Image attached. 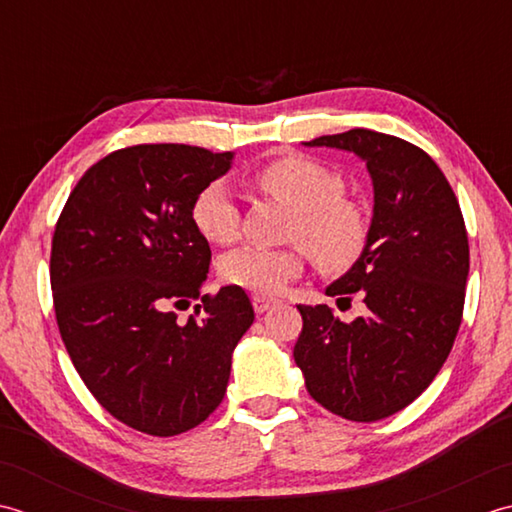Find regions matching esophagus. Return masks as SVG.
<instances>
[{"label":"esophagus","mask_w":512,"mask_h":512,"mask_svg":"<svg viewBox=\"0 0 512 512\" xmlns=\"http://www.w3.org/2000/svg\"><path fill=\"white\" fill-rule=\"evenodd\" d=\"M252 305H254V311L256 314H265L267 309H271L276 305L274 298H267V296H254L252 298Z\"/></svg>","instance_id":"1"}]
</instances>
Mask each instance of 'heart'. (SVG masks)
I'll return each instance as SVG.
<instances>
[{
	"mask_svg": "<svg viewBox=\"0 0 512 512\" xmlns=\"http://www.w3.org/2000/svg\"><path fill=\"white\" fill-rule=\"evenodd\" d=\"M252 181L260 192L294 207L287 238L289 247H241L221 258L218 271L225 283L271 296L296 278L307 256L331 274L349 269L367 245V218L351 198L340 196L342 176L305 154H280L258 165ZM190 218L205 241L227 245L241 232V212L229 185L221 179L196 192Z\"/></svg>",
	"mask_w": 512,
	"mask_h": 512,
	"instance_id": "heart-1",
	"label": "heart"
}]
</instances>
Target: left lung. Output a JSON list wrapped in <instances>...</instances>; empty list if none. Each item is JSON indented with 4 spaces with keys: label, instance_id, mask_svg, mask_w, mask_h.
<instances>
[{
    "label": "left lung",
    "instance_id": "obj_1",
    "mask_svg": "<svg viewBox=\"0 0 512 512\" xmlns=\"http://www.w3.org/2000/svg\"><path fill=\"white\" fill-rule=\"evenodd\" d=\"M353 152L373 181L367 245L327 296L367 305L342 322L327 305H298L294 360L311 398L344 420L402 411L442 369L462 322L468 236L453 187L417 145L356 128L305 143Z\"/></svg>",
    "mask_w": 512,
    "mask_h": 512
}]
</instances>
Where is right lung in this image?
<instances>
[{"label": "right lung", "mask_w": 512, "mask_h": 512, "mask_svg": "<svg viewBox=\"0 0 512 512\" xmlns=\"http://www.w3.org/2000/svg\"><path fill=\"white\" fill-rule=\"evenodd\" d=\"M232 152L143 143L103 156L61 212L50 287L61 340L97 402L141 433L194 429L223 402L232 353L252 327L241 287L201 294L212 252L190 207ZM202 298L187 323L173 307Z\"/></svg>", "instance_id": "1"}]
</instances>
